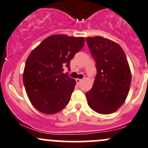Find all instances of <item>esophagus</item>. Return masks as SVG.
Instances as JSON below:
<instances>
[{"label": "esophagus", "instance_id": "34e87169", "mask_svg": "<svg viewBox=\"0 0 148 148\" xmlns=\"http://www.w3.org/2000/svg\"><path fill=\"white\" fill-rule=\"evenodd\" d=\"M82 81V79H76V82H77V84H80Z\"/></svg>", "mask_w": 148, "mask_h": 148}]
</instances>
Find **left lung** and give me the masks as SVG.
I'll use <instances>...</instances> for the list:
<instances>
[{
  "instance_id": "1",
  "label": "left lung",
  "mask_w": 148,
  "mask_h": 148,
  "mask_svg": "<svg viewBox=\"0 0 148 148\" xmlns=\"http://www.w3.org/2000/svg\"><path fill=\"white\" fill-rule=\"evenodd\" d=\"M97 70L92 87L86 92L87 103L95 112L109 114L125 101L131 84V71L121 47L103 37L86 38Z\"/></svg>"
}]
</instances>
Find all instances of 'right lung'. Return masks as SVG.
I'll use <instances>...</instances> for the list:
<instances>
[{
	"instance_id": "obj_1",
	"label": "right lung",
	"mask_w": 148,
	"mask_h": 148,
	"mask_svg": "<svg viewBox=\"0 0 148 148\" xmlns=\"http://www.w3.org/2000/svg\"><path fill=\"white\" fill-rule=\"evenodd\" d=\"M84 45V38L54 34L44 40L27 58L23 82L30 102L37 110L53 114L68 105L76 81L64 74Z\"/></svg>"
}]
</instances>
